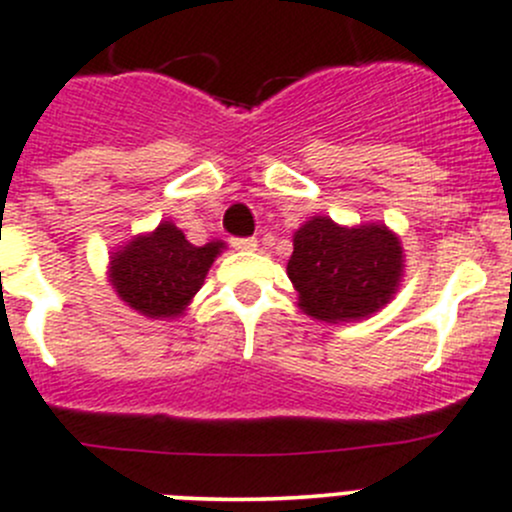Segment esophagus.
<instances>
[{
  "label": "esophagus",
  "instance_id": "1",
  "mask_svg": "<svg viewBox=\"0 0 512 512\" xmlns=\"http://www.w3.org/2000/svg\"><path fill=\"white\" fill-rule=\"evenodd\" d=\"M230 245L235 247V250L247 252V250H255V247H257V240H255V237H232Z\"/></svg>",
  "mask_w": 512,
  "mask_h": 512
}]
</instances>
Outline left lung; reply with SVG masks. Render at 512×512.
I'll return each mask as SVG.
<instances>
[{
    "label": "left lung",
    "mask_w": 512,
    "mask_h": 512,
    "mask_svg": "<svg viewBox=\"0 0 512 512\" xmlns=\"http://www.w3.org/2000/svg\"><path fill=\"white\" fill-rule=\"evenodd\" d=\"M287 275L307 315L347 322L388 305L403 275V247L385 225L340 227L312 217L295 232Z\"/></svg>",
    "instance_id": "1"
}]
</instances>
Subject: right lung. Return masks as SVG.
Returning a JSON list of instances; mask_svg holds the SVG:
<instances>
[{"label":"right lung","mask_w":512,"mask_h":512,"mask_svg":"<svg viewBox=\"0 0 512 512\" xmlns=\"http://www.w3.org/2000/svg\"><path fill=\"white\" fill-rule=\"evenodd\" d=\"M220 250L222 242L195 247L172 222H162L152 235L137 237L112 257L109 277L132 310L155 320L177 317L200 292Z\"/></svg>","instance_id":"1"}]
</instances>
